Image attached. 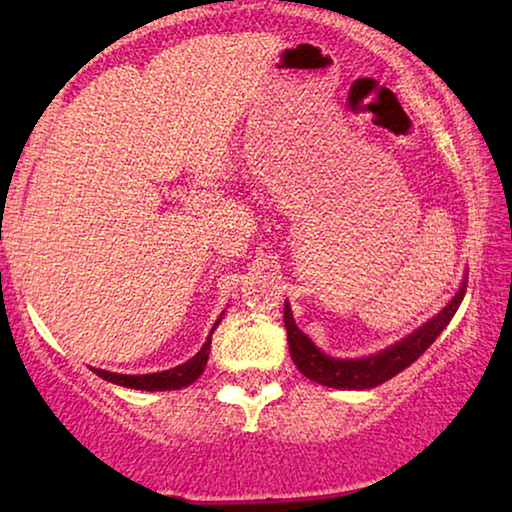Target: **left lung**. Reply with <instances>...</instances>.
Segmentation results:
<instances>
[{
  "label": "left lung",
  "mask_w": 512,
  "mask_h": 512,
  "mask_svg": "<svg viewBox=\"0 0 512 512\" xmlns=\"http://www.w3.org/2000/svg\"><path fill=\"white\" fill-rule=\"evenodd\" d=\"M464 293L466 282H461L459 291L454 293L450 303H447L436 317H431L426 324L415 328L410 335H405V338L396 340L394 345L380 349L377 354L359 356V359H338V356L321 352V349L296 326L291 305L286 303L284 326L286 338H289L291 359L307 380L324 384V387L349 391L380 387V384L391 380V377H396L401 370L412 366V363L436 342L438 335L443 333V328L452 321L454 312L459 310Z\"/></svg>",
  "instance_id": "8db88e82"
}]
</instances>
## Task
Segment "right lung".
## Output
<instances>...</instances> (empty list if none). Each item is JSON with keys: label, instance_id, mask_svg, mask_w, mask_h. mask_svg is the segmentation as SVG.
Segmentation results:
<instances>
[{"label": "right lung", "instance_id": "1", "mask_svg": "<svg viewBox=\"0 0 512 512\" xmlns=\"http://www.w3.org/2000/svg\"><path fill=\"white\" fill-rule=\"evenodd\" d=\"M221 317L216 319V324L209 331L205 345L200 347V352L188 359L186 363H181L177 368L163 370V373H146V375H123V373H109V370L102 368H90L95 375H100L102 380H107L111 384H118V387H128V389H142V391H172V389H181L188 387V384L198 380V377L205 373L209 352H212V333L216 331V326L221 324Z\"/></svg>", "mask_w": 512, "mask_h": 512}]
</instances>
